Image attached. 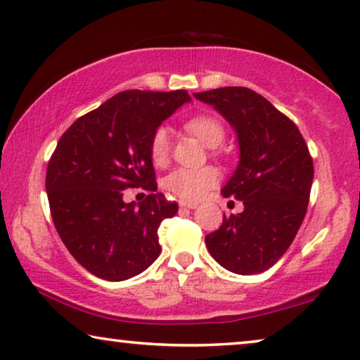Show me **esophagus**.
Instances as JSON below:
<instances>
[{
  "label": "esophagus",
  "mask_w": 360,
  "mask_h": 360,
  "mask_svg": "<svg viewBox=\"0 0 360 360\" xmlns=\"http://www.w3.org/2000/svg\"><path fill=\"white\" fill-rule=\"evenodd\" d=\"M198 204L196 202H186V201H180V207L184 209H196Z\"/></svg>",
  "instance_id": "1"
}]
</instances>
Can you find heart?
I'll return each instance as SVG.
<instances>
[{
  "instance_id": "obj_1",
  "label": "heart",
  "mask_w": 360,
  "mask_h": 360,
  "mask_svg": "<svg viewBox=\"0 0 360 360\" xmlns=\"http://www.w3.org/2000/svg\"><path fill=\"white\" fill-rule=\"evenodd\" d=\"M185 129L196 135L204 145L217 148L225 138L224 124L211 114L193 115ZM172 149V136L167 127H158L149 138V156L154 165H165ZM219 184V172L214 167H176L164 179V186L181 201H199Z\"/></svg>"
}]
</instances>
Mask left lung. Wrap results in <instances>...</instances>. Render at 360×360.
I'll list each match as a JSON object with an SVG mask.
<instances>
[{"label":"left lung","instance_id":"left-lung-1","mask_svg":"<svg viewBox=\"0 0 360 360\" xmlns=\"http://www.w3.org/2000/svg\"><path fill=\"white\" fill-rule=\"evenodd\" d=\"M195 98L217 109L236 131L240 162L222 195L245 204L206 236L207 250L233 274L265 272L288 250L306 215L311 153L295 122L250 88H215Z\"/></svg>","mask_w":360,"mask_h":360}]
</instances>
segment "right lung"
Listing matches in <instances>:
<instances>
[{"mask_svg":"<svg viewBox=\"0 0 360 360\" xmlns=\"http://www.w3.org/2000/svg\"><path fill=\"white\" fill-rule=\"evenodd\" d=\"M186 90H127L82 115L64 131L46 169L49 211L60 240L88 272L131 278L161 254L158 229L179 204L156 193L149 138L190 101ZM141 186L145 202L124 203L125 187Z\"/></svg>","mask_w":360,"mask_h":360,"instance_id":"add662e5","label":"right lung"}]
</instances>
